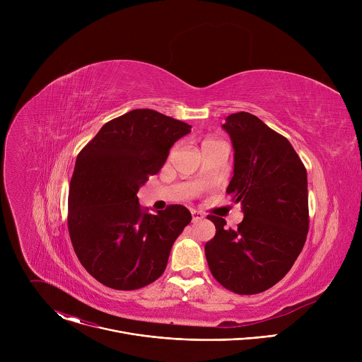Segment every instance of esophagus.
Masks as SVG:
<instances>
[{"instance_id": "1", "label": "esophagus", "mask_w": 362, "mask_h": 362, "mask_svg": "<svg viewBox=\"0 0 362 362\" xmlns=\"http://www.w3.org/2000/svg\"><path fill=\"white\" fill-rule=\"evenodd\" d=\"M204 218V215L200 212V211H196V209H193L192 211V219H193V222L196 223V222H199V221H202Z\"/></svg>"}]
</instances>
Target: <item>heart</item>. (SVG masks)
<instances>
[{
	"label": "heart",
	"instance_id": "heart-1",
	"mask_svg": "<svg viewBox=\"0 0 362 362\" xmlns=\"http://www.w3.org/2000/svg\"><path fill=\"white\" fill-rule=\"evenodd\" d=\"M212 141H215V140H211V139H209V140H204L203 144H208V143H212Z\"/></svg>",
	"mask_w": 362,
	"mask_h": 362
}]
</instances>
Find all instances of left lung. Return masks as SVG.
<instances>
[{"instance_id":"left-lung-1","label":"left lung","mask_w":362,"mask_h":362,"mask_svg":"<svg viewBox=\"0 0 362 362\" xmlns=\"http://www.w3.org/2000/svg\"><path fill=\"white\" fill-rule=\"evenodd\" d=\"M233 150V177L226 189L242 203L236 229L209 215L216 235L204 245L214 278L239 295H255L278 284L300 253L308 229L306 169L286 137L256 116L226 117Z\"/></svg>"}]
</instances>
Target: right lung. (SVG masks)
<instances>
[{"label": "right lung", "instance_id": "obj_1", "mask_svg": "<svg viewBox=\"0 0 362 362\" xmlns=\"http://www.w3.org/2000/svg\"><path fill=\"white\" fill-rule=\"evenodd\" d=\"M189 124L150 109L107 122L78 153L69 193V233L84 269L100 284L134 291L166 269L170 249L190 223L182 204L156 215L137 192L159 173Z\"/></svg>", "mask_w": 362, "mask_h": 362}]
</instances>
